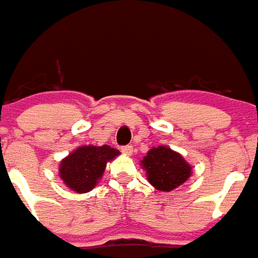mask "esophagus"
I'll list each match as a JSON object with an SVG mask.
<instances>
[{
  "instance_id": "obj_1",
  "label": "esophagus",
  "mask_w": 258,
  "mask_h": 258,
  "mask_svg": "<svg viewBox=\"0 0 258 258\" xmlns=\"http://www.w3.org/2000/svg\"><path fill=\"white\" fill-rule=\"evenodd\" d=\"M120 151H122L125 155H132L133 146H123V147H120Z\"/></svg>"
}]
</instances>
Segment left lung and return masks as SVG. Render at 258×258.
<instances>
[{
    "instance_id": "obj_1",
    "label": "left lung",
    "mask_w": 258,
    "mask_h": 258,
    "mask_svg": "<svg viewBox=\"0 0 258 258\" xmlns=\"http://www.w3.org/2000/svg\"><path fill=\"white\" fill-rule=\"evenodd\" d=\"M140 164L157 190H173L191 175V167L183 157L165 146L153 147Z\"/></svg>"
}]
</instances>
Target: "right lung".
<instances>
[{"label":"right lung","instance_id":"1","mask_svg":"<svg viewBox=\"0 0 258 258\" xmlns=\"http://www.w3.org/2000/svg\"><path fill=\"white\" fill-rule=\"evenodd\" d=\"M119 151L109 146H82L65 157L59 164V176L71 190L90 191L101 179L107 162Z\"/></svg>","mask_w":258,"mask_h":258}]
</instances>
